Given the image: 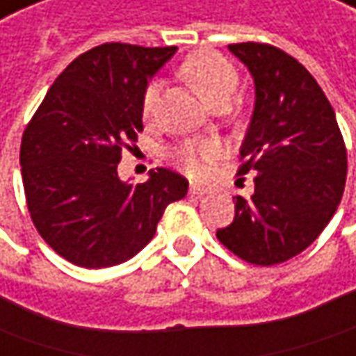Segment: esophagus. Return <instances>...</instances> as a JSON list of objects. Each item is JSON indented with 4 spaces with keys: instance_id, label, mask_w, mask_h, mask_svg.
Here are the masks:
<instances>
[{
    "instance_id": "1",
    "label": "esophagus",
    "mask_w": 356,
    "mask_h": 356,
    "mask_svg": "<svg viewBox=\"0 0 356 356\" xmlns=\"http://www.w3.org/2000/svg\"><path fill=\"white\" fill-rule=\"evenodd\" d=\"M189 193H191V195H205V193H207V187H203V185H199V183H191V187H189Z\"/></svg>"
}]
</instances>
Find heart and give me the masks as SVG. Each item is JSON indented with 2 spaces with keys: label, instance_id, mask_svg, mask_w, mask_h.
Listing matches in <instances>:
<instances>
[{
  "label": "heart",
  "instance_id": "b5f03b06",
  "mask_svg": "<svg viewBox=\"0 0 356 356\" xmlns=\"http://www.w3.org/2000/svg\"><path fill=\"white\" fill-rule=\"evenodd\" d=\"M181 71L211 107L229 105L239 87L237 67L227 57L213 54V51H199V54L191 55L183 63ZM157 99H159V86L151 83L143 95V117L145 119L153 115ZM211 153L213 151L209 147H187L183 149V161L187 167L197 169L199 161L205 157H211Z\"/></svg>",
  "mask_w": 356,
  "mask_h": 356
}]
</instances>
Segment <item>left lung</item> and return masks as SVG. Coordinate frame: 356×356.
Masks as SVG:
<instances>
[{"label":"left lung","mask_w":356,"mask_h":356,"mask_svg":"<svg viewBox=\"0 0 356 356\" xmlns=\"http://www.w3.org/2000/svg\"><path fill=\"white\" fill-rule=\"evenodd\" d=\"M229 51L249 70L255 107L241 143L239 175L255 191L235 197V219L217 229L229 251L253 265H277L305 251L329 225L347 179V149L315 77L267 43Z\"/></svg>","instance_id":"obj_1"}]
</instances>
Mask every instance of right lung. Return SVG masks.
I'll list each match as a JSON object with an SVG mask.
<instances>
[{
  "label": "right lung",
  "instance_id": "1",
  "mask_svg": "<svg viewBox=\"0 0 356 356\" xmlns=\"http://www.w3.org/2000/svg\"><path fill=\"white\" fill-rule=\"evenodd\" d=\"M177 47L103 43L55 79L22 139L27 209L57 255L86 269L125 263L153 239L189 181L169 169L131 185L117 175L123 149L143 131L149 79Z\"/></svg>",
  "mask_w": 356,
  "mask_h": 356
}]
</instances>
